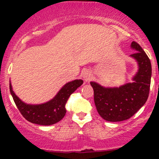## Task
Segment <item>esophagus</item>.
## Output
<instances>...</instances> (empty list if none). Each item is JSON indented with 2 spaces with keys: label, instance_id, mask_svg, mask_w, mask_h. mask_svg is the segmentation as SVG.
Listing matches in <instances>:
<instances>
[{
  "label": "esophagus",
  "instance_id": "34e87169",
  "mask_svg": "<svg viewBox=\"0 0 159 159\" xmlns=\"http://www.w3.org/2000/svg\"><path fill=\"white\" fill-rule=\"evenodd\" d=\"M82 76L85 82H89L91 80V78H92V74H91V70L87 69L83 72Z\"/></svg>",
  "mask_w": 159,
  "mask_h": 159
}]
</instances>
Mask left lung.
Instances as JSON below:
<instances>
[{"mask_svg":"<svg viewBox=\"0 0 159 159\" xmlns=\"http://www.w3.org/2000/svg\"><path fill=\"white\" fill-rule=\"evenodd\" d=\"M131 48L135 52L130 57L137 62L138 70L131 82L119 87H105L95 81L90 84L94 89L96 109L104 120L117 122L127 120L146 102L150 89L152 65L145 51L135 41Z\"/></svg>","mask_w":159,"mask_h":159,"instance_id":"left-lung-1","label":"left lung"}]
</instances>
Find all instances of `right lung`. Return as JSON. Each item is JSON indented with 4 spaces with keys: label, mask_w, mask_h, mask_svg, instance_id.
<instances>
[{
    "label": "right lung",
    "mask_w": 159,
    "mask_h": 159,
    "mask_svg": "<svg viewBox=\"0 0 159 159\" xmlns=\"http://www.w3.org/2000/svg\"><path fill=\"white\" fill-rule=\"evenodd\" d=\"M83 84V80L76 79L66 83L52 99L42 104H27L19 98L13 91L10 81V91L14 103L24 118L33 124L51 125L60 121L66 114L65 105L70 94Z\"/></svg>",
    "instance_id": "add662e5"
}]
</instances>
